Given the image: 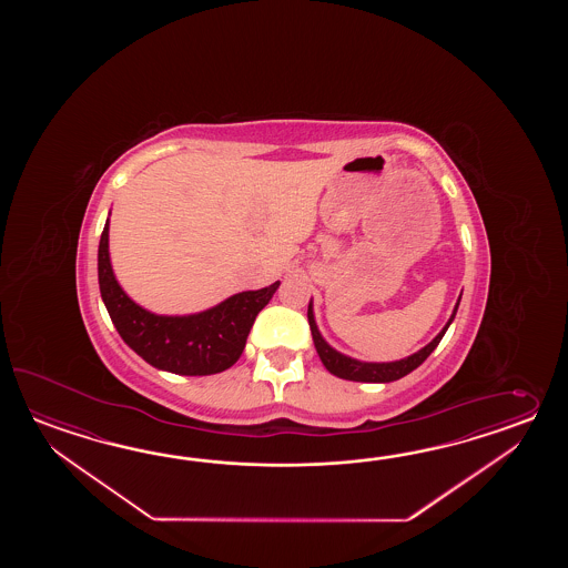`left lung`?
I'll return each instance as SVG.
<instances>
[{
	"label": "left lung",
	"instance_id": "obj_1",
	"mask_svg": "<svg viewBox=\"0 0 568 568\" xmlns=\"http://www.w3.org/2000/svg\"><path fill=\"white\" fill-rule=\"evenodd\" d=\"M459 308V302L453 311V316L448 318L447 326L436 335L424 349L414 353L406 359H399V362L392 363H365L357 362V359H351L347 355H341L338 351L333 349L331 345H326L325 338L321 337L316 323H314L313 304H308V325H311V333H313L314 347L316 353L321 357V362L325 365L326 369L337 377L343 379H349V382H374V384H386V382H396L399 377L410 374L414 372L424 359L436 349V345L440 343V338L445 337L448 325L453 323L455 314Z\"/></svg>",
	"mask_w": 568,
	"mask_h": 568
}]
</instances>
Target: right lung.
Segmentation results:
<instances>
[{
	"label": "right lung",
	"instance_id": "add662e5",
	"mask_svg": "<svg viewBox=\"0 0 568 568\" xmlns=\"http://www.w3.org/2000/svg\"><path fill=\"white\" fill-rule=\"evenodd\" d=\"M99 290L121 338L144 362L181 375L225 372L240 359L254 325L280 282L231 296L215 308L191 316H160L144 311L121 290L109 262V223L99 240Z\"/></svg>",
	"mask_w": 568,
	"mask_h": 568
}]
</instances>
